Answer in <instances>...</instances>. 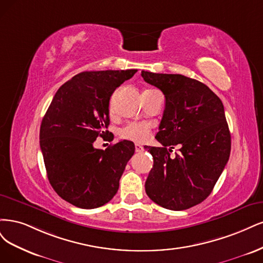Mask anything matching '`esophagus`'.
Instances as JSON below:
<instances>
[{
    "label": "esophagus",
    "mask_w": 263,
    "mask_h": 263,
    "mask_svg": "<svg viewBox=\"0 0 263 263\" xmlns=\"http://www.w3.org/2000/svg\"><path fill=\"white\" fill-rule=\"evenodd\" d=\"M135 152H137V153H142L143 146H141L140 144H135Z\"/></svg>",
    "instance_id": "1"
}]
</instances>
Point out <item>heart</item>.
<instances>
[{
    "label": "heart",
    "instance_id": "obj_1",
    "mask_svg": "<svg viewBox=\"0 0 263 263\" xmlns=\"http://www.w3.org/2000/svg\"><path fill=\"white\" fill-rule=\"evenodd\" d=\"M151 133V125L147 123H138L131 122L124 125L118 132L119 137L122 140L131 141L134 143H143L145 142Z\"/></svg>",
    "mask_w": 263,
    "mask_h": 263
}]
</instances>
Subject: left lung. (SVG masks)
I'll list each match as a JSON object with an SVG mask.
<instances>
[{
  "label": "left lung",
  "instance_id": "left-lung-1",
  "mask_svg": "<svg viewBox=\"0 0 263 263\" xmlns=\"http://www.w3.org/2000/svg\"><path fill=\"white\" fill-rule=\"evenodd\" d=\"M142 78L163 91L165 110L156 140L148 146L154 159L145 191L156 204L173 211L205 200L231 154V133L222 100L205 84L181 74L142 71ZM182 145L172 159L169 151Z\"/></svg>",
  "mask_w": 263,
  "mask_h": 263
}]
</instances>
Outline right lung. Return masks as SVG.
Here are the masks:
<instances>
[{"label": "right lung", "mask_w": 263, "mask_h": 263, "mask_svg": "<svg viewBox=\"0 0 263 263\" xmlns=\"http://www.w3.org/2000/svg\"><path fill=\"white\" fill-rule=\"evenodd\" d=\"M138 70L86 71L58 89L40 125V148L50 184L66 202L96 209L119 189L134 144L121 141L105 151L92 143L109 125V100Z\"/></svg>", "instance_id": "add662e5"}]
</instances>
